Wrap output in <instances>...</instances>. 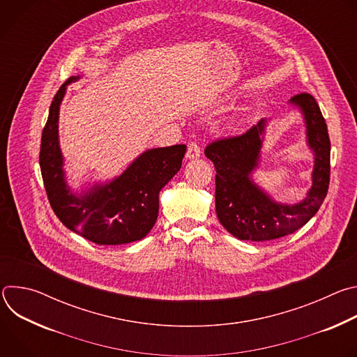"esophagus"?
<instances>
[{"mask_svg": "<svg viewBox=\"0 0 357 357\" xmlns=\"http://www.w3.org/2000/svg\"><path fill=\"white\" fill-rule=\"evenodd\" d=\"M200 146H199V144L196 142V141H190L189 144H188V151H186V157L189 158V160H195V158H197V157H200Z\"/></svg>", "mask_w": 357, "mask_h": 357, "instance_id": "34e87169", "label": "esophagus"}]
</instances>
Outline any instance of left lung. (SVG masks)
I'll return each mask as SVG.
<instances>
[{
    "label": "left lung",
    "mask_w": 357,
    "mask_h": 357,
    "mask_svg": "<svg viewBox=\"0 0 357 357\" xmlns=\"http://www.w3.org/2000/svg\"><path fill=\"white\" fill-rule=\"evenodd\" d=\"M307 121L308 142L315 152L312 188L295 205H280L254 185L248 174L257 167L264 120L238 135L209 142L205 155L216 168V213L223 227L240 240L266 241L307 225L324 203L331 181V141L321 109L310 93L295 94Z\"/></svg>",
    "instance_id": "obj_1"
}]
</instances>
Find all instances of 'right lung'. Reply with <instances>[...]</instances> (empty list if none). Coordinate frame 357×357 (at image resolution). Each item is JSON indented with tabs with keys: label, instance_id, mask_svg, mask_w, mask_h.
<instances>
[{
	"label": "right lung",
	"instance_id": "right-lung-1",
	"mask_svg": "<svg viewBox=\"0 0 357 357\" xmlns=\"http://www.w3.org/2000/svg\"><path fill=\"white\" fill-rule=\"evenodd\" d=\"M76 79H68L55 94L42 131L39 165L47 200L69 230L96 244L117 245L141 240L155 225L160 190L181 169L186 145L149 149L112 183L76 197L63 179L58 142L59 105L66 86Z\"/></svg>",
	"mask_w": 357,
	"mask_h": 357
}]
</instances>
